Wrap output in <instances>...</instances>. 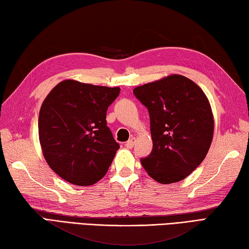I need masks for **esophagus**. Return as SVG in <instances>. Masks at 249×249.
Wrapping results in <instances>:
<instances>
[{
	"label": "esophagus",
	"mask_w": 249,
	"mask_h": 249,
	"mask_svg": "<svg viewBox=\"0 0 249 249\" xmlns=\"http://www.w3.org/2000/svg\"><path fill=\"white\" fill-rule=\"evenodd\" d=\"M134 143H136V138H131L127 143H125V146L129 147V149H131V147H133Z\"/></svg>",
	"instance_id": "34e87169"
}]
</instances>
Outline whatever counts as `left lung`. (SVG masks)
I'll list each match as a JSON object with an SVG mask.
<instances>
[{
	"label": "left lung",
	"instance_id": "left-lung-1",
	"mask_svg": "<svg viewBox=\"0 0 249 249\" xmlns=\"http://www.w3.org/2000/svg\"><path fill=\"white\" fill-rule=\"evenodd\" d=\"M133 94L150 113L153 150L141 160L143 168L164 185L185 179L212 142L214 120L206 94L179 74L138 86Z\"/></svg>",
	"mask_w": 249,
	"mask_h": 249
}]
</instances>
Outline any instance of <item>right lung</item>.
Instances as JSON below:
<instances>
[{
	"label": "right lung",
	"instance_id": "obj_1",
	"mask_svg": "<svg viewBox=\"0 0 249 249\" xmlns=\"http://www.w3.org/2000/svg\"><path fill=\"white\" fill-rule=\"evenodd\" d=\"M119 87L64 80L41 105L39 141L56 175L76 186H90L106 175L119 144L107 127L106 112Z\"/></svg>",
	"mask_w": 249,
	"mask_h": 249
}]
</instances>
